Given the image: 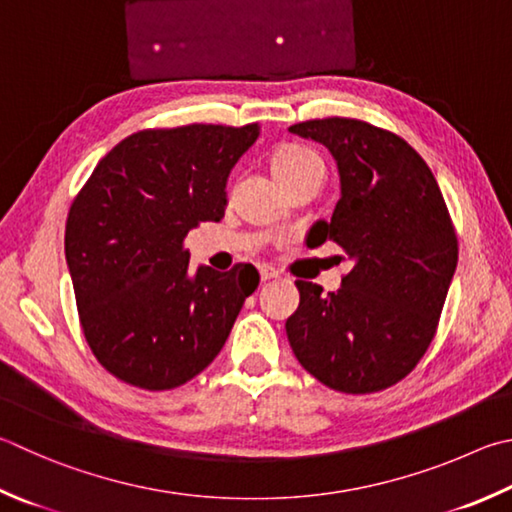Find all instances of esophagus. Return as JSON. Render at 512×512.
<instances>
[{"label": "esophagus", "mask_w": 512, "mask_h": 512, "mask_svg": "<svg viewBox=\"0 0 512 512\" xmlns=\"http://www.w3.org/2000/svg\"><path fill=\"white\" fill-rule=\"evenodd\" d=\"M259 277H262V282H268V280H275L277 277V271L273 266H268V264H262L259 266Z\"/></svg>", "instance_id": "esophagus-1"}]
</instances>
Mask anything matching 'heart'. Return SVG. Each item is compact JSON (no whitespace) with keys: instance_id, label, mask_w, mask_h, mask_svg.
Segmentation results:
<instances>
[{"instance_id":"heart-1","label":"heart","mask_w":512,"mask_h":512,"mask_svg":"<svg viewBox=\"0 0 512 512\" xmlns=\"http://www.w3.org/2000/svg\"><path fill=\"white\" fill-rule=\"evenodd\" d=\"M271 170L277 183L293 181L297 176L304 174H322L324 176V163L318 154L309 147L288 145L277 150L271 159Z\"/></svg>"}]
</instances>
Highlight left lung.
I'll return each mask as SVG.
<instances>
[{
	"instance_id": "8db88e82",
	"label": "left lung",
	"mask_w": 512,
	"mask_h": 512,
	"mask_svg": "<svg viewBox=\"0 0 512 512\" xmlns=\"http://www.w3.org/2000/svg\"><path fill=\"white\" fill-rule=\"evenodd\" d=\"M288 132L322 143L338 165L340 201L315 221L347 250L336 293L297 280L286 336L300 365L331 389L371 394L405 378L434 338L457 271V235L439 183L403 138L353 118Z\"/></svg>"
}]
</instances>
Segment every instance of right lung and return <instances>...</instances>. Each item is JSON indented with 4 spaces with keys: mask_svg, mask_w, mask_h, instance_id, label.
<instances>
[{
    "mask_svg": "<svg viewBox=\"0 0 512 512\" xmlns=\"http://www.w3.org/2000/svg\"><path fill=\"white\" fill-rule=\"evenodd\" d=\"M257 125H185L127 136L73 201L64 257L80 324L98 362L141 389H172L201 374L246 297L253 266L190 271L183 239L224 219L230 170Z\"/></svg>",
    "mask_w": 512,
    "mask_h": 512,
    "instance_id": "1",
    "label": "right lung"
}]
</instances>
